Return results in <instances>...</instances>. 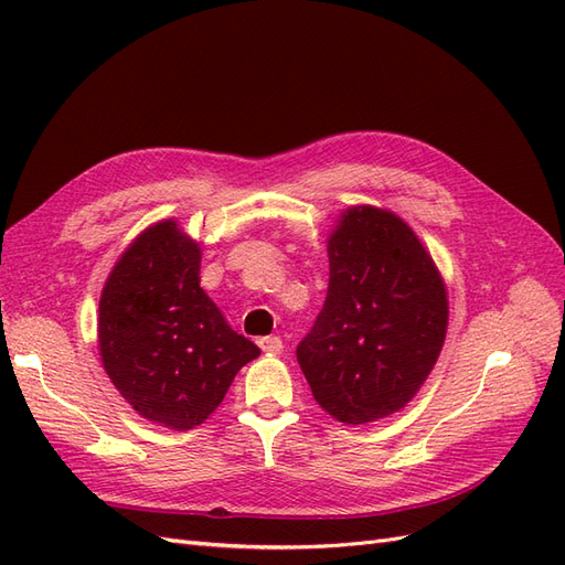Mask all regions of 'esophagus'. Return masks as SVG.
<instances>
[{
    "mask_svg": "<svg viewBox=\"0 0 565 565\" xmlns=\"http://www.w3.org/2000/svg\"><path fill=\"white\" fill-rule=\"evenodd\" d=\"M256 344L262 347V351L264 353H280L282 351V339L280 337H262L259 341H256Z\"/></svg>",
    "mask_w": 565,
    "mask_h": 565,
    "instance_id": "obj_1",
    "label": "esophagus"
}]
</instances>
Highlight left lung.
I'll return each mask as SVG.
<instances>
[{
  "label": "left lung",
  "instance_id": "1",
  "mask_svg": "<svg viewBox=\"0 0 565 565\" xmlns=\"http://www.w3.org/2000/svg\"><path fill=\"white\" fill-rule=\"evenodd\" d=\"M330 285L297 361L318 405L344 424L398 413L434 370L448 292L419 237L386 210L351 207L328 241Z\"/></svg>",
  "mask_w": 565,
  "mask_h": 565
}]
</instances>
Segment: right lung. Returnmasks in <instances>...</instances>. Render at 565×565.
Wrapping results in <instances>:
<instances>
[{
	"mask_svg": "<svg viewBox=\"0 0 565 565\" xmlns=\"http://www.w3.org/2000/svg\"><path fill=\"white\" fill-rule=\"evenodd\" d=\"M200 245L174 218L119 256L98 303V351L115 388L148 422L188 431L224 401L259 347L231 330L200 287Z\"/></svg>",
	"mask_w": 565,
	"mask_h": 565,
	"instance_id": "1",
	"label": "right lung"
}]
</instances>
